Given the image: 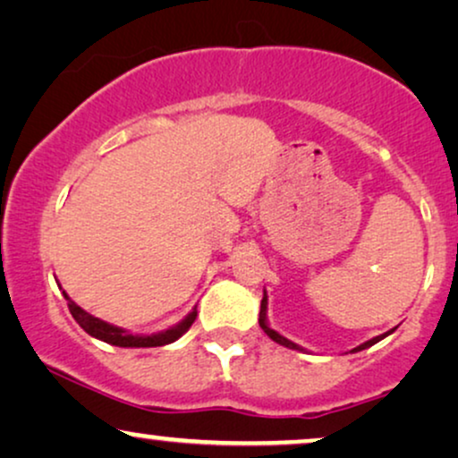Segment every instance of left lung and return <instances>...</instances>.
<instances>
[{
  "instance_id": "1",
  "label": "left lung",
  "mask_w": 458,
  "mask_h": 458,
  "mask_svg": "<svg viewBox=\"0 0 458 458\" xmlns=\"http://www.w3.org/2000/svg\"><path fill=\"white\" fill-rule=\"evenodd\" d=\"M266 310H268V296H266V292H264V298H262V304H259V327L264 329L266 332V335H268L270 340H275L276 344H281V346H287V349H293V351H304L302 346L300 344H296V343H292V340H287L285 335H281L279 332H275V329H272L270 326H268V317H266ZM395 329V327H393ZM393 329L391 332H386V334H380V335H376V338H372V340H368V343H363V344H359V346H355V349H352L351 352H357V351H363V349H369V346L372 344H376V343H380V340L383 338H386V335L389 334H393Z\"/></svg>"
}]
</instances>
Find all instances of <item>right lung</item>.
<instances>
[{"mask_svg":"<svg viewBox=\"0 0 458 458\" xmlns=\"http://www.w3.org/2000/svg\"><path fill=\"white\" fill-rule=\"evenodd\" d=\"M63 296H65V300H67L69 312H72L73 319L80 323V327H82L86 334H90L92 338L103 340V343H107V344L124 346V349H149V346H165V344L175 343V340H179L183 334L188 332L190 326H192L196 319V306H194L186 319L179 321L177 326L165 329V332L152 334V335H139V334L126 332V329H123V327H115L107 321L97 319V317H92L90 312L80 309V306L75 304L65 292H63Z\"/></svg>","mask_w":458,"mask_h":458,"instance_id":"right-lung-1","label":"right lung"}]
</instances>
